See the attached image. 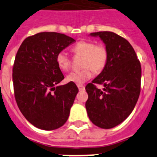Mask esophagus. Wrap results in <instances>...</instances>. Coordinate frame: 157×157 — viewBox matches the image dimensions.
<instances>
[{
	"instance_id": "esophagus-1",
	"label": "esophagus",
	"mask_w": 157,
	"mask_h": 157,
	"mask_svg": "<svg viewBox=\"0 0 157 157\" xmlns=\"http://www.w3.org/2000/svg\"><path fill=\"white\" fill-rule=\"evenodd\" d=\"M77 87H78L79 90L81 91V90H85V86L82 85H77Z\"/></svg>"
}]
</instances>
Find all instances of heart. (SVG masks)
I'll return each mask as SVG.
<instances>
[{
	"mask_svg": "<svg viewBox=\"0 0 157 157\" xmlns=\"http://www.w3.org/2000/svg\"><path fill=\"white\" fill-rule=\"evenodd\" d=\"M76 56H83L81 70L70 72L67 76V81L81 85L93 76V70L96 73L104 70L108 60L109 52L106 46L97 44L93 40H81L72 48ZM56 63L63 71H67L71 66V58L65 51H60L56 54Z\"/></svg>",
	"mask_w": 157,
	"mask_h": 157,
	"instance_id": "b5f03b06",
	"label": "heart"
}]
</instances>
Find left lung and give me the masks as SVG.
Masks as SVG:
<instances>
[{"label": "left lung", "mask_w": 157, "mask_h": 157, "mask_svg": "<svg viewBox=\"0 0 157 157\" xmlns=\"http://www.w3.org/2000/svg\"><path fill=\"white\" fill-rule=\"evenodd\" d=\"M106 45L109 60L104 70L85 87V103L90 121L101 128L122 123L133 110L140 93L141 65L132 46L113 32L92 33ZM96 84H103V90Z\"/></svg>", "instance_id": "obj_1"}]
</instances>
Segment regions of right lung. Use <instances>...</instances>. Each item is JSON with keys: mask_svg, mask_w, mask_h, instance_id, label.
I'll return each mask as SVG.
<instances>
[{"mask_svg": "<svg viewBox=\"0 0 157 157\" xmlns=\"http://www.w3.org/2000/svg\"><path fill=\"white\" fill-rule=\"evenodd\" d=\"M75 41L59 33H39L25 38L17 52L13 68L16 101L38 128L56 129L68 120L78 88L72 82L57 86L64 76L56 56Z\"/></svg>", "mask_w": 157, "mask_h": 157, "instance_id": "1", "label": "right lung"}]
</instances>
